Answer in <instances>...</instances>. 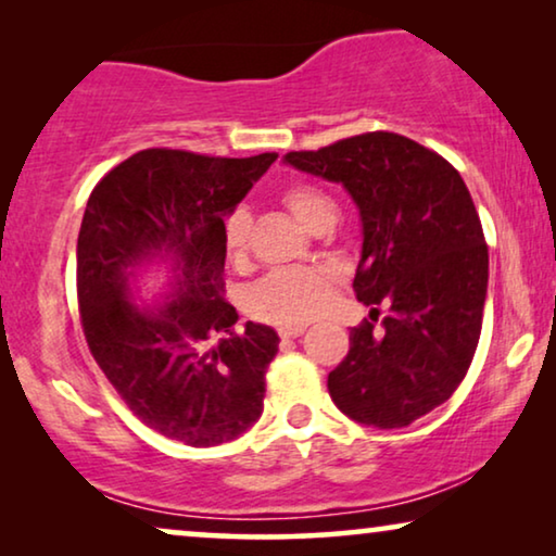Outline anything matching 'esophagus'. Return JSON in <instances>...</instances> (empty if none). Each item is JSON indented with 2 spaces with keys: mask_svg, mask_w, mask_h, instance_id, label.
I'll list each match as a JSON object with an SVG mask.
<instances>
[{
  "mask_svg": "<svg viewBox=\"0 0 556 556\" xmlns=\"http://www.w3.org/2000/svg\"><path fill=\"white\" fill-rule=\"evenodd\" d=\"M303 331H306V326H303V324H295V326H283V329H278L280 339H299Z\"/></svg>",
  "mask_w": 556,
  "mask_h": 556,
  "instance_id": "obj_1",
  "label": "esophagus"
}]
</instances>
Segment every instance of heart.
I'll return each instance as SVG.
<instances>
[{
    "mask_svg": "<svg viewBox=\"0 0 556 556\" xmlns=\"http://www.w3.org/2000/svg\"><path fill=\"white\" fill-rule=\"evenodd\" d=\"M283 204L311 232L324 225L331 227L337 217V202L314 185H293L286 189ZM248 238L250 215L245 210H235L225 225V250L232 263L245 257ZM326 293H329L326 273L316 268H278L253 286L248 295V308L261 321L299 324L324 306Z\"/></svg>",
    "mask_w": 556,
    "mask_h": 556,
    "instance_id": "heart-1",
    "label": "heart"
}]
</instances>
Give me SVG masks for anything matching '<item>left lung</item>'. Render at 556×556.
<instances>
[{
    "label": "left lung",
    "instance_id": "left-lung-1",
    "mask_svg": "<svg viewBox=\"0 0 556 556\" xmlns=\"http://www.w3.org/2000/svg\"><path fill=\"white\" fill-rule=\"evenodd\" d=\"M283 162L337 181L362 217L354 293L371 321L354 326L329 375L333 405L371 428H407L458 390L481 337L489 248L466 181L435 151L390 131ZM382 305L391 314L375 330Z\"/></svg>",
    "mask_w": 556,
    "mask_h": 556
}]
</instances>
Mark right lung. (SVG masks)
<instances>
[{
  "instance_id": "right-lung-1",
  "label": "right lung",
  "mask_w": 556,
  "mask_h": 556,
  "mask_svg": "<svg viewBox=\"0 0 556 556\" xmlns=\"http://www.w3.org/2000/svg\"><path fill=\"white\" fill-rule=\"evenodd\" d=\"M276 159L147 149L105 174L86 204L78 306L90 354L143 425L185 445L230 443L263 415L280 339L253 321L232 329L225 217ZM154 264L170 291L136 304L135 280Z\"/></svg>"
}]
</instances>
